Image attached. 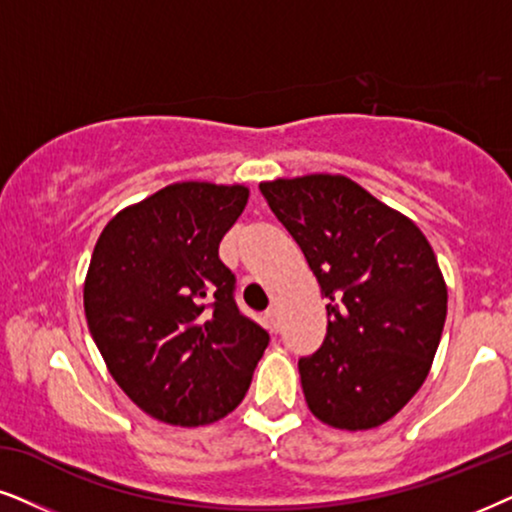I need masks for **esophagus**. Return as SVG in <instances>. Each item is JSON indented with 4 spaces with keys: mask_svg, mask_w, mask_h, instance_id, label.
<instances>
[{
    "mask_svg": "<svg viewBox=\"0 0 512 512\" xmlns=\"http://www.w3.org/2000/svg\"><path fill=\"white\" fill-rule=\"evenodd\" d=\"M264 319H267L269 331H271V333H278V328H281V321H278V309L271 307L269 312H267V316H264Z\"/></svg>",
    "mask_w": 512,
    "mask_h": 512,
    "instance_id": "1",
    "label": "esophagus"
}]
</instances>
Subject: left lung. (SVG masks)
I'll use <instances>...</instances> for the list:
<instances>
[{
  "instance_id": "8db88e82",
  "label": "left lung",
  "mask_w": 512,
  "mask_h": 512,
  "mask_svg": "<svg viewBox=\"0 0 512 512\" xmlns=\"http://www.w3.org/2000/svg\"><path fill=\"white\" fill-rule=\"evenodd\" d=\"M326 297L323 345L300 359L321 423L371 430L428 378L446 319V283L423 231L342 174L262 181Z\"/></svg>"
}]
</instances>
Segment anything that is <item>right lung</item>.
Instances as JSON below:
<instances>
[{"mask_svg": "<svg viewBox=\"0 0 512 512\" xmlns=\"http://www.w3.org/2000/svg\"><path fill=\"white\" fill-rule=\"evenodd\" d=\"M248 196L241 184L177 181L120 210L96 241L89 333L122 392L163 423L196 428L234 411L269 345L219 260Z\"/></svg>", "mask_w": 512, "mask_h": 512, "instance_id": "add662e5", "label": "right lung"}]
</instances>
